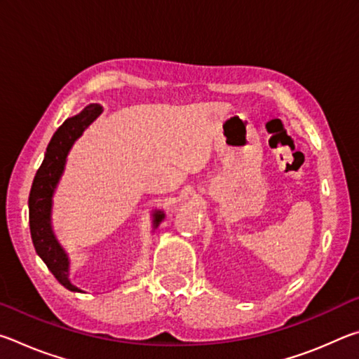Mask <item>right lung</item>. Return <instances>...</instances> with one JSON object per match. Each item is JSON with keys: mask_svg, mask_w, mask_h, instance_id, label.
<instances>
[{"mask_svg": "<svg viewBox=\"0 0 359 359\" xmlns=\"http://www.w3.org/2000/svg\"><path fill=\"white\" fill-rule=\"evenodd\" d=\"M101 112L102 107L100 104H90L81 114L63 121V125L55 131L47 145L44 161L34 175L28 198L29 231H32L36 253L47 264L48 271L55 276L57 280L71 291L81 290L69 280V258L52 229V198L63 174L66 156H68L71 147L88 128V125H92V121L98 118ZM163 218H165V214L161 210H155L154 228L161 223Z\"/></svg>", "mask_w": 359, "mask_h": 359, "instance_id": "obj_1", "label": "right lung"}]
</instances>
